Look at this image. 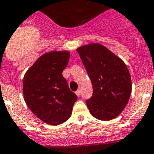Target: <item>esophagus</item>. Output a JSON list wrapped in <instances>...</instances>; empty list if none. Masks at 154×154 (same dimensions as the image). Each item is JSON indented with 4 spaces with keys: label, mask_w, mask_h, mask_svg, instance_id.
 <instances>
[{
    "label": "esophagus",
    "mask_w": 154,
    "mask_h": 154,
    "mask_svg": "<svg viewBox=\"0 0 154 154\" xmlns=\"http://www.w3.org/2000/svg\"><path fill=\"white\" fill-rule=\"evenodd\" d=\"M75 93H76V95H77V97H80V96H81V91H80V90H77Z\"/></svg>",
    "instance_id": "1"
}]
</instances>
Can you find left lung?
<instances>
[{
    "instance_id": "obj_1",
    "label": "left lung",
    "mask_w": 154,
    "mask_h": 154,
    "mask_svg": "<svg viewBox=\"0 0 154 154\" xmlns=\"http://www.w3.org/2000/svg\"><path fill=\"white\" fill-rule=\"evenodd\" d=\"M92 85V97L86 100L90 113L100 120L116 118L127 106L132 85L127 66L100 43L77 49Z\"/></svg>"
}]
</instances>
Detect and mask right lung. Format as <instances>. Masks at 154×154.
<instances>
[{"label":"right lung","instance_id":"obj_1","mask_svg":"<svg viewBox=\"0 0 154 154\" xmlns=\"http://www.w3.org/2000/svg\"><path fill=\"white\" fill-rule=\"evenodd\" d=\"M69 56L68 51L45 54L23 77V97L27 107L47 124L59 125L68 120L77 100L62 76Z\"/></svg>","mask_w":154,"mask_h":154}]
</instances>
